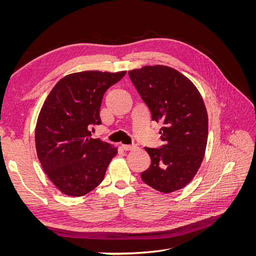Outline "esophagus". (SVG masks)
I'll return each instance as SVG.
<instances>
[{"instance_id":"obj_1","label":"esophagus","mask_w":256,"mask_h":256,"mask_svg":"<svg viewBox=\"0 0 256 256\" xmlns=\"http://www.w3.org/2000/svg\"><path fill=\"white\" fill-rule=\"evenodd\" d=\"M122 150H134V148H136V145H122Z\"/></svg>"}]
</instances>
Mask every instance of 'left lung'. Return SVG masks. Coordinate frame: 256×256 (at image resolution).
I'll use <instances>...</instances> for the list:
<instances>
[{"mask_svg": "<svg viewBox=\"0 0 256 256\" xmlns=\"http://www.w3.org/2000/svg\"><path fill=\"white\" fill-rule=\"evenodd\" d=\"M148 106L152 120L161 122L160 148L145 147L152 164L142 180L170 193L189 184L202 164L207 144V111L198 88L188 78L168 66H145L128 72Z\"/></svg>", "mask_w": 256, "mask_h": 256, "instance_id": "left-lung-1", "label": "left lung"}]
</instances>
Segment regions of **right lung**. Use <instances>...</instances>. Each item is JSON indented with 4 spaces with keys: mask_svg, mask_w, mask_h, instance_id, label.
I'll list each match as a JSON object with an SVG mask.
<instances>
[{
    "mask_svg": "<svg viewBox=\"0 0 256 256\" xmlns=\"http://www.w3.org/2000/svg\"><path fill=\"white\" fill-rule=\"evenodd\" d=\"M126 72H83L60 79L42 108L35 129L37 156L50 180L67 196H81L102 182L118 148L90 129L100 125L104 92Z\"/></svg>",
    "mask_w": 256,
    "mask_h": 256,
    "instance_id": "right-lung-1",
    "label": "right lung"
}]
</instances>
